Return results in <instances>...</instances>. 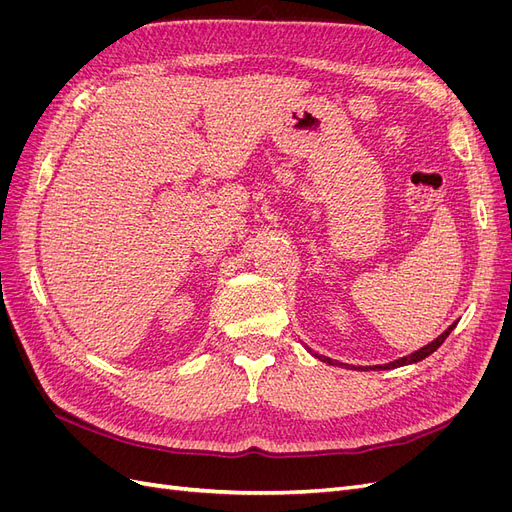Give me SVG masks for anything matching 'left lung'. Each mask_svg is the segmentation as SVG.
<instances>
[{"label": "left lung", "mask_w": 512, "mask_h": 512, "mask_svg": "<svg viewBox=\"0 0 512 512\" xmlns=\"http://www.w3.org/2000/svg\"><path fill=\"white\" fill-rule=\"evenodd\" d=\"M457 327V322H453L451 327H448L442 335H438L436 339H433L431 344H427V346H423L421 350H416V352H412V354H408V356H401V359H397V361H391V363H384V365H374L371 369H395V367H404V365H412V363H418V361H423V359H427L429 354H433L436 352L442 344H444V339L451 335V331ZM307 352H312V350H307ZM318 361H322V363H329V365H335V367H348V369H352L350 365H346V363H339V361H333V359H329V356H322V354H316V352H312ZM356 369V367H354ZM359 369H363V367H359ZM367 369V367H365Z\"/></svg>", "instance_id": "left-lung-1"}]
</instances>
